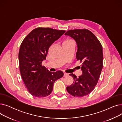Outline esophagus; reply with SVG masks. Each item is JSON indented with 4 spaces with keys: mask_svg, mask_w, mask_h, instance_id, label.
<instances>
[{
    "mask_svg": "<svg viewBox=\"0 0 122 122\" xmlns=\"http://www.w3.org/2000/svg\"><path fill=\"white\" fill-rule=\"evenodd\" d=\"M69 76V74H67V73H64V76Z\"/></svg>",
    "mask_w": 122,
    "mask_h": 122,
    "instance_id": "1",
    "label": "esophagus"
}]
</instances>
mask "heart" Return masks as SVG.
Segmentation results:
<instances>
[{
  "label": "heart",
  "instance_id": "heart-1",
  "mask_svg": "<svg viewBox=\"0 0 122 122\" xmlns=\"http://www.w3.org/2000/svg\"><path fill=\"white\" fill-rule=\"evenodd\" d=\"M74 43L73 41L70 39H67L63 43Z\"/></svg>",
  "mask_w": 122,
  "mask_h": 122
}]
</instances>
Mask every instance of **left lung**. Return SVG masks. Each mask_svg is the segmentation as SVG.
Listing matches in <instances>:
<instances>
[{
  "label": "left lung",
  "instance_id": "left-lung-1",
  "mask_svg": "<svg viewBox=\"0 0 122 122\" xmlns=\"http://www.w3.org/2000/svg\"><path fill=\"white\" fill-rule=\"evenodd\" d=\"M72 37L77 44V60L81 63L82 74L78 78L70 74L74 82L66 89L75 97H82L90 93L97 85L103 68V51L97 38L87 29L69 30L65 34Z\"/></svg>",
  "mask_w": 122,
  "mask_h": 122
}]
</instances>
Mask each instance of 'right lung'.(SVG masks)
<instances>
[{
	"label": "right lung",
	"instance_id": "obj_1",
	"mask_svg": "<svg viewBox=\"0 0 122 122\" xmlns=\"http://www.w3.org/2000/svg\"><path fill=\"white\" fill-rule=\"evenodd\" d=\"M64 30L37 28L25 36L19 52V68L22 80L34 97H44L52 92L54 82L64 75L63 72H50L42 66L48 49L65 33Z\"/></svg>",
	"mask_w": 122,
	"mask_h": 122
}]
</instances>
